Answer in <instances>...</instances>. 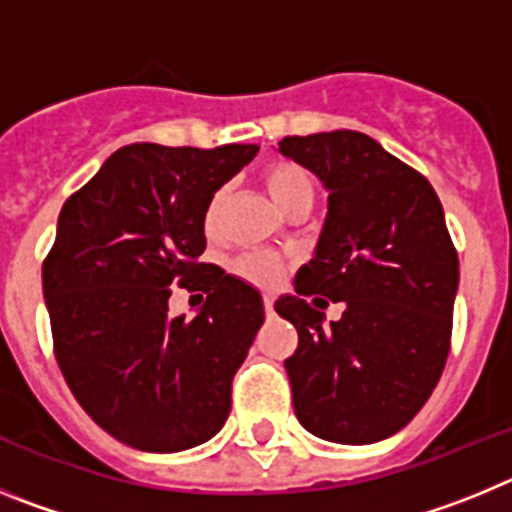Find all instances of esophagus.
I'll return each mask as SVG.
<instances>
[{"mask_svg": "<svg viewBox=\"0 0 512 512\" xmlns=\"http://www.w3.org/2000/svg\"><path fill=\"white\" fill-rule=\"evenodd\" d=\"M264 310L266 315H274V297L271 295H264Z\"/></svg>", "mask_w": 512, "mask_h": 512, "instance_id": "34e87169", "label": "esophagus"}]
</instances>
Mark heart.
<instances>
[{"mask_svg": "<svg viewBox=\"0 0 512 512\" xmlns=\"http://www.w3.org/2000/svg\"><path fill=\"white\" fill-rule=\"evenodd\" d=\"M261 182H264L266 192L271 194V200L277 202L284 212L289 207L300 205V202L315 200V179L305 166L287 161V158H277L269 161L261 171ZM225 205H228V187H217L215 192L207 197L205 212H202V228H205L207 238H215L220 230V220H223ZM233 271L246 282L256 284V287H274L284 274V261L277 253L256 251L243 253L233 261Z\"/></svg>", "mask_w": 512, "mask_h": 512, "instance_id": "obj_1", "label": "heart"}]
</instances>
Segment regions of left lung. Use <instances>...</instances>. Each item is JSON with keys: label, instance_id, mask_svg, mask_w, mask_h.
Masks as SVG:
<instances>
[{"label": "left lung", "instance_id": "left-lung-1", "mask_svg": "<svg viewBox=\"0 0 512 512\" xmlns=\"http://www.w3.org/2000/svg\"><path fill=\"white\" fill-rule=\"evenodd\" d=\"M279 153L330 192L315 259L274 305L300 336L284 361L295 415L325 441H382L418 415L451 351L459 256L441 200L356 130L289 135ZM325 296L347 305L330 326Z\"/></svg>", "mask_w": 512, "mask_h": 512}]
</instances>
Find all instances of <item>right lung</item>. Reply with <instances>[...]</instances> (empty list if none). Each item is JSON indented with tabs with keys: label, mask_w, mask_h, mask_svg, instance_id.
Instances as JSON below:
<instances>
[{
	"label": "right lung",
	"mask_w": 512,
	"mask_h": 512,
	"mask_svg": "<svg viewBox=\"0 0 512 512\" xmlns=\"http://www.w3.org/2000/svg\"><path fill=\"white\" fill-rule=\"evenodd\" d=\"M256 151L133 143L58 215L43 261L53 354L89 418L133 449H192L228 420L264 302L251 284L200 261L202 212ZM171 283L208 295L192 321L168 315Z\"/></svg>",
	"instance_id": "add662e5"
}]
</instances>
